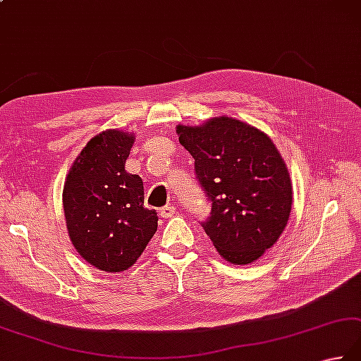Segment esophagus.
<instances>
[{"instance_id": "obj_1", "label": "esophagus", "mask_w": 361, "mask_h": 361, "mask_svg": "<svg viewBox=\"0 0 361 361\" xmlns=\"http://www.w3.org/2000/svg\"><path fill=\"white\" fill-rule=\"evenodd\" d=\"M175 211L176 209L173 207H164V208L159 209V216L162 219H169V217H172L175 214Z\"/></svg>"}]
</instances>
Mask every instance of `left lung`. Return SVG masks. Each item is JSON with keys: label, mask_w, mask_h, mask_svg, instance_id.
Instances as JSON below:
<instances>
[{"label": "left lung", "mask_w": 361, "mask_h": 361, "mask_svg": "<svg viewBox=\"0 0 361 361\" xmlns=\"http://www.w3.org/2000/svg\"><path fill=\"white\" fill-rule=\"evenodd\" d=\"M176 133L211 202L203 230L228 263H253L277 243L291 213V178L277 147L255 126L227 116L178 125Z\"/></svg>", "instance_id": "1"}]
</instances>
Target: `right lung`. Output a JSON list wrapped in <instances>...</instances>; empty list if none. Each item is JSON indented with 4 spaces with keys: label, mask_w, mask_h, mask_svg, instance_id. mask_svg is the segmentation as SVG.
Segmentation results:
<instances>
[{
    "label": "right lung",
    "mask_w": 361,
    "mask_h": 361,
    "mask_svg": "<svg viewBox=\"0 0 361 361\" xmlns=\"http://www.w3.org/2000/svg\"><path fill=\"white\" fill-rule=\"evenodd\" d=\"M134 134L106 130L78 154L63 185L62 203L78 253L104 272H122L142 255L158 230L144 207V183L125 171Z\"/></svg>",
    "instance_id": "add662e5"
}]
</instances>
